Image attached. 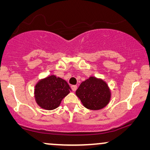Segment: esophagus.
Masks as SVG:
<instances>
[{
    "label": "esophagus",
    "mask_w": 150,
    "mask_h": 150,
    "mask_svg": "<svg viewBox=\"0 0 150 150\" xmlns=\"http://www.w3.org/2000/svg\"><path fill=\"white\" fill-rule=\"evenodd\" d=\"M71 88L74 91H76V89H77V86L76 85H71Z\"/></svg>",
    "instance_id": "esophagus-1"
}]
</instances>
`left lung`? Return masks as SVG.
I'll return each instance as SVG.
<instances>
[{
    "mask_svg": "<svg viewBox=\"0 0 150 150\" xmlns=\"http://www.w3.org/2000/svg\"><path fill=\"white\" fill-rule=\"evenodd\" d=\"M76 95L85 108L97 110L107 106L111 98V92L104 80L90 76L82 82L76 91Z\"/></svg>",
    "mask_w": 150,
    "mask_h": 150,
    "instance_id": "1",
    "label": "left lung"
}]
</instances>
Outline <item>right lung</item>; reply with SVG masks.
I'll use <instances>...</instances> for the list:
<instances>
[{"instance_id": "obj_1", "label": "right lung", "mask_w": 150, "mask_h": 150, "mask_svg": "<svg viewBox=\"0 0 150 150\" xmlns=\"http://www.w3.org/2000/svg\"><path fill=\"white\" fill-rule=\"evenodd\" d=\"M71 91L65 80L55 75L48 76L38 81L34 89V97L39 106L45 110H54Z\"/></svg>"}]
</instances>
